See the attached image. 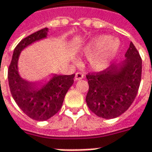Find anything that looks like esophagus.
<instances>
[{
	"instance_id": "esophagus-1",
	"label": "esophagus",
	"mask_w": 152,
	"mask_h": 152,
	"mask_svg": "<svg viewBox=\"0 0 152 152\" xmlns=\"http://www.w3.org/2000/svg\"><path fill=\"white\" fill-rule=\"evenodd\" d=\"M83 77H84V75H83L82 73H80V72H77V73H76V76H75V80H81V79H83Z\"/></svg>"
}]
</instances>
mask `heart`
<instances>
[{
	"label": "heart",
	"instance_id": "obj_1",
	"mask_svg": "<svg viewBox=\"0 0 152 152\" xmlns=\"http://www.w3.org/2000/svg\"><path fill=\"white\" fill-rule=\"evenodd\" d=\"M120 41L111 36L102 35L95 37L84 46V54L89 57L90 66L96 72L108 68L118 55Z\"/></svg>",
	"mask_w": 152,
	"mask_h": 152
}]
</instances>
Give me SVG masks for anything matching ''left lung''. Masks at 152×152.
<instances>
[{
    "instance_id": "obj_1",
    "label": "left lung",
    "mask_w": 152,
    "mask_h": 152,
    "mask_svg": "<svg viewBox=\"0 0 152 152\" xmlns=\"http://www.w3.org/2000/svg\"><path fill=\"white\" fill-rule=\"evenodd\" d=\"M125 57L119 64H113L102 72L86 76L89 91L86 102L90 110L99 117H118L131 106L137 96L142 61L132 42Z\"/></svg>"
}]
</instances>
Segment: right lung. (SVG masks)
Wrapping results in <instances>:
<instances>
[{
    "mask_svg": "<svg viewBox=\"0 0 152 152\" xmlns=\"http://www.w3.org/2000/svg\"><path fill=\"white\" fill-rule=\"evenodd\" d=\"M48 28H43L20 41L14 50L8 70L11 96L26 115L36 121H46L61 108L66 94L74 83L75 74H52L50 80L30 81L19 73L18 61L21 51L31 44L46 39Z\"/></svg>",
    "mask_w": 152,
    "mask_h": 152,
    "instance_id": "obj_1",
    "label": "right lung"
}]
</instances>
